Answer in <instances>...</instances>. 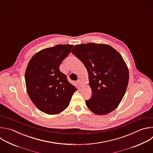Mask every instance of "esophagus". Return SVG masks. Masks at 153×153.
<instances>
[{
  "instance_id": "34e87169",
  "label": "esophagus",
  "mask_w": 153,
  "mask_h": 153,
  "mask_svg": "<svg viewBox=\"0 0 153 153\" xmlns=\"http://www.w3.org/2000/svg\"><path fill=\"white\" fill-rule=\"evenodd\" d=\"M77 83H78V85H79V86H80V87H82L83 86V82H82V81L81 80H77Z\"/></svg>"
}]
</instances>
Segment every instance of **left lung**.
Masks as SVG:
<instances>
[{
	"instance_id": "8db88e82",
	"label": "left lung",
	"mask_w": 153,
	"mask_h": 153,
	"mask_svg": "<svg viewBox=\"0 0 153 153\" xmlns=\"http://www.w3.org/2000/svg\"><path fill=\"white\" fill-rule=\"evenodd\" d=\"M71 53L88 71L92 94L85 101L94 114L110 113L118 106L126 92L129 71L122 56L105 44L88 43L74 47Z\"/></svg>"
}]
</instances>
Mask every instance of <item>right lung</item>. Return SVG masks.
Returning a JSON list of instances; mask_svg holds the SVG:
<instances>
[{
  "label": "right lung",
  "mask_w": 153,
  "mask_h": 153,
  "mask_svg": "<svg viewBox=\"0 0 153 153\" xmlns=\"http://www.w3.org/2000/svg\"><path fill=\"white\" fill-rule=\"evenodd\" d=\"M73 45H57L42 50L30 60L25 83L30 98L37 108L48 114H58L69 105L77 90L59 67Z\"/></svg>",
  "instance_id": "right-lung-1"
}]
</instances>
